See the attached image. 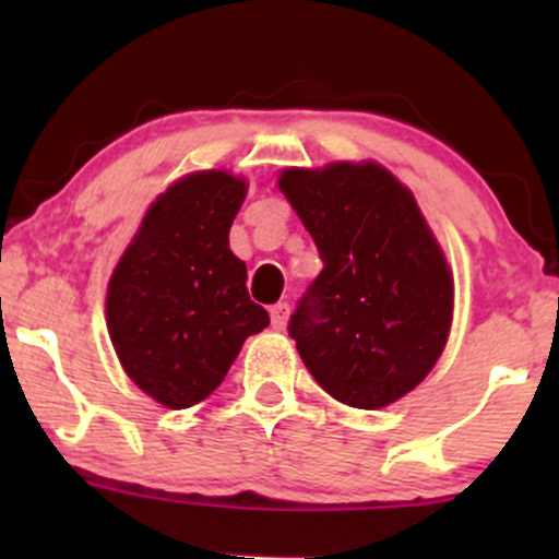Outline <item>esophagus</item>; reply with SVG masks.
<instances>
[{
  "label": "esophagus",
  "mask_w": 559,
  "mask_h": 559,
  "mask_svg": "<svg viewBox=\"0 0 559 559\" xmlns=\"http://www.w3.org/2000/svg\"><path fill=\"white\" fill-rule=\"evenodd\" d=\"M271 320H273V329H278V331L286 329V320H288L286 301H278V305L271 307Z\"/></svg>",
  "instance_id": "1"
}]
</instances>
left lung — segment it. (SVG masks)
Here are the masks:
<instances>
[{
  "instance_id": "1",
  "label": "left lung",
  "mask_w": 559,
  "mask_h": 559,
  "mask_svg": "<svg viewBox=\"0 0 559 559\" xmlns=\"http://www.w3.org/2000/svg\"><path fill=\"white\" fill-rule=\"evenodd\" d=\"M278 186L323 260L288 336L333 400L386 407L444 352L454 305L444 252L409 189L381 165L288 168Z\"/></svg>"
}]
</instances>
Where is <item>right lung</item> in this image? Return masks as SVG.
I'll list each match as a JSON object with an SVG mask.
<instances>
[{
  "label": "right lung",
  "mask_w": 559,
  "mask_h": 559,
  "mask_svg": "<svg viewBox=\"0 0 559 559\" xmlns=\"http://www.w3.org/2000/svg\"><path fill=\"white\" fill-rule=\"evenodd\" d=\"M247 183L191 173L146 210L107 286V329L120 365L170 409L207 400L241 344L271 323L247 292L228 230Z\"/></svg>",
  "instance_id": "1"
}]
</instances>
